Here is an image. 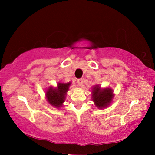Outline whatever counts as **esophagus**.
I'll return each mask as SVG.
<instances>
[{"instance_id":"obj_1","label":"esophagus","mask_w":155,"mask_h":155,"mask_svg":"<svg viewBox=\"0 0 155 155\" xmlns=\"http://www.w3.org/2000/svg\"><path fill=\"white\" fill-rule=\"evenodd\" d=\"M77 83L79 86H82L83 84V79H79L77 80Z\"/></svg>"}]
</instances>
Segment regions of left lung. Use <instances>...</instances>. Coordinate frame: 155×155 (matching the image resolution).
I'll return each mask as SVG.
<instances>
[{"mask_svg": "<svg viewBox=\"0 0 155 155\" xmlns=\"http://www.w3.org/2000/svg\"><path fill=\"white\" fill-rule=\"evenodd\" d=\"M92 100L95 106L99 108H105L109 105L113 98L112 90L108 88L101 90L100 87L96 86L92 89Z\"/></svg>", "mask_w": 155, "mask_h": 155, "instance_id": "8db88e82", "label": "left lung"}]
</instances>
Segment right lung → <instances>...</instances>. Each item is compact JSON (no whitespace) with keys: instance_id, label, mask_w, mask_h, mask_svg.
<instances>
[{"instance_id":"right-lung-1","label":"right lung","mask_w":155,"mask_h":155,"mask_svg":"<svg viewBox=\"0 0 155 155\" xmlns=\"http://www.w3.org/2000/svg\"><path fill=\"white\" fill-rule=\"evenodd\" d=\"M70 84L71 83H58L56 89L51 87L48 89L46 96L49 104L58 108L60 107L65 101L66 92L68 90Z\"/></svg>"}]
</instances>
